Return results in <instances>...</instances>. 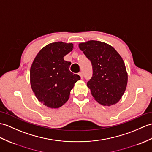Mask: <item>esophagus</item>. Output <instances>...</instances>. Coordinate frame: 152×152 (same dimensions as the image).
<instances>
[{"mask_svg":"<svg viewBox=\"0 0 152 152\" xmlns=\"http://www.w3.org/2000/svg\"><path fill=\"white\" fill-rule=\"evenodd\" d=\"M79 76H80V78L82 79L83 78V72H79Z\"/></svg>","mask_w":152,"mask_h":152,"instance_id":"esophagus-1","label":"esophagus"}]
</instances>
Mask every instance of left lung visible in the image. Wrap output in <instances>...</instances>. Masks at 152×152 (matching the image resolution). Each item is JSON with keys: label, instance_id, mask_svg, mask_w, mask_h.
<instances>
[{"label": "left lung", "instance_id": "1", "mask_svg": "<svg viewBox=\"0 0 152 152\" xmlns=\"http://www.w3.org/2000/svg\"><path fill=\"white\" fill-rule=\"evenodd\" d=\"M78 47L93 66V76L87 86L94 99L104 106L118 103L128 78L121 55L112 46L98 41L80 43Z\"/></svg>", "mask_w": 152, "mask_h": 152}]
</instances>
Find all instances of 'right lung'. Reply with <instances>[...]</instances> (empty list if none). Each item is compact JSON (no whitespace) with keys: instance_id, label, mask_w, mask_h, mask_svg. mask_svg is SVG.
Instances as JSON below:
<instances>
[{"instance_id":"1","label":"right lung","mask_w":152,"mask_h":152,"mask_svg":"<svg viewBox=\"0 0 152 152\" xmlns=\"http://www.w3.org/2000/svg\"><path fill=\"white\" fill-rule=\"evenodd\" d=\"M73 48L72 43L62 41L48 44L41 49L31 65V89L37 100L49 108L64 105L75 83L80 80L69 70L71 63L63 59Z\"/></svg>"}]
</instances>
